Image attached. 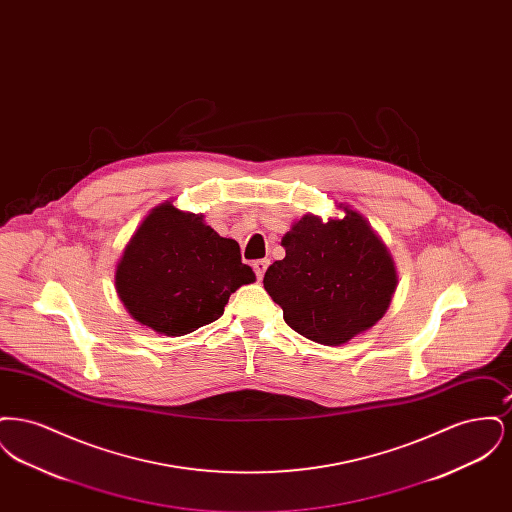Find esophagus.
Masks as SVG:
<instances>
[{"label":"esophagus","instance_id":"34e87169","mask_svg":"<svg viewBox=\"0 0 512 512\" xmlns=\"http://www.w3.org/2000/svg\"><path fill=\"white\" fill-rule=\"evenodd\" d=\"M268 265H270L268 259H259V261L253 263V270H255V274H257L259 280L265 276V270H267Z\"/></svg>","mask_w":512,"mask_h":512}]
</instances>
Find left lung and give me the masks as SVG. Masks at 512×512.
<instances>
[{"label":"left lung","instance_id":"left-lung-1","mask_svg":"<svg viewBox=\"0 0 512 512\" xmlns=\"http://www.w3.org/2000/svg\"><path fill=\"white\" fill-rule=\"evenodd\" d=\"M343 211V219L328 222L317 215L297 220L282 238L286 257L263 278L286 324L322 345L347 343L372 328L397 286L388 247L363 215Z\"/></svg>","mask_w":512,"mask_h":512}]
</instances>
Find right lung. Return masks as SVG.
Masks as SVG:
<instances>
[{
    "label": "right lung",
    "mask_w": 512,
    "mask_h": 512,
    "mask_svg": "<svg viewBox=\"0 0 512 512\" xmlns=\"http://www.w3.org/2000/svg\"><path fill=\"white\" fill-rule=\"evenodd\" d=\"M255 282L236 240L220 238L203 215L171 201L155 207L117 265L115 284L128 313L165 336H184L224 313L230 295Z\"/></svg>",
    "instance_id": "obj_1"
}]
</instances>
